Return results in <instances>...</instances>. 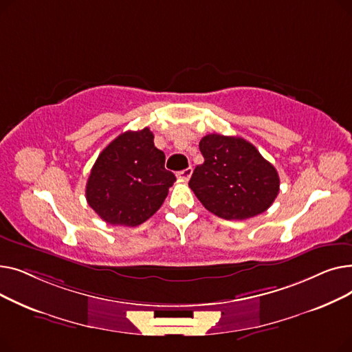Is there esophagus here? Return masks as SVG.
Segmentation results:
<instances>
[{
	"label": "esophagus",
	"instance_id": "1",
	"mask_svg": "<svg viewBox=\"0 0 352 352\" xmlns=\"http://www.w3.org/2000/svg\"><path fill=\"white\" fill-rule=\"evenodd\" d=\"M191 174H192V168H191V166H188V168L179 171V173L177 174V177H178L179 179H182V181H188L190 177H191Z\"/></svg>",
	"mask_w": 352,
	"mask_h": 352
}]
</instances>
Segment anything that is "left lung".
<instances>
[{"instance_id": "8db88e82", "label": "left lung", "mask_w": 352, "mask_h": 352, "mask_svg": "<svg viewBox=\"0 0 352 352\" xmlns=\"http://www.w3.org/2000/svg\"><path fill=\"white\" fill-rule=\"evenodd\" d=\"M204 162L190 188L210 212L228 221L267 211L280 192V177L256 148L239 137L208 134L199 141Z\"/></svg>"}]
</instances>
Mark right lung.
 Listing matches in <instances>:
<instances>
[{"mask_svg":"<svg viewBox=\"0 0 352 352\" xmlns=\"http://www.w3.org/2000/svg\"><path fill=\"white\" fill-rule=\"evenodd\" d=\"M165 155L150 128L126 131L98 155L87 181L88 206L111 226L137 227L153 217L175 175L165 170Z\"/></svg>","mask_w":352,"mask_h":352,"instance_id":"obj_1","label":"right lung"}]
</instances>
